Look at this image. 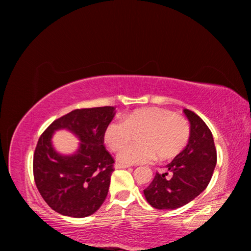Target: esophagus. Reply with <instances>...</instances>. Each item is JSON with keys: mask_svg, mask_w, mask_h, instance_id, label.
Segmentation results:
<instances>
[{"mask_svg": "<svg viewBox=\"0 0 251 251\" xmlns=\"http://www.w3.org/2000/svg\"><path fill=\"white\" fill-rule=\"evenodd\" d=\"M128 167H130V165H125V164H121V163H116V164H115V168H116V169L128 168Z\"/></svg>", "mask_w": 251, "mask_h": 251, "instance_id": "esophagus-1", "label": "esophagus"}]
</instances>
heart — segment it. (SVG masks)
Segmentation results:
<instances>
[{"mask_svg":"<svg viewBox=\"0 0 251 251\" xmlns=\"http://www.w3.org/2000/svg\"><path fill=\"white\" fill-rule=\"evenodd\" d=\"M123 122L113 121L105 127L104 141L113 151H120L143 133L142 146L125 149L117 159L125 165L145 164L161 158H172L184 150L190 127L184 117L160 108L137 109L123 116Z\"/></svg>","mask_w":251,"mask_h":251,"instance_id":"obj_1","label":"heart"}]
</instances>
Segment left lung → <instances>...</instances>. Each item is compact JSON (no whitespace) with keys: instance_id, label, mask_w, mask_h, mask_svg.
Masks as SVG:
<instances>
[{"instance_id":"obj_1","label":"left lung","mask_w":251,"mask_h":251,"mask_svg":"<svg viewBox=\"0 0 251 251\" xmlns=\"http://www.w3.org/2000/svg\"><path fill=\"white\" fill-rule=\"evenodd\" d=\"M190 123L188 144L169 163L167 172L156 173L144 189L146 201L156 209H177L201 195L211 179L217 163L214 137L197 114L184 109Z\"/></svg>"}]
</instances>
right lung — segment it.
<instances>
[{"label": "right lung", "mask_w": 251, "mask_h": 251, "mask_svg": "<svg viewBox=\"0 0 251 251\" xmlns=\"http://www.w3.org/2000/svg\"><path fill=\"white\" fill-rule=\"evenodd\" d=\"M113 106L72 110L54 121L37 142L33 174L46 203L58 214L83 218L94 214L107 196L114 158L104 146V130L115 116ZM66 129L81 143L72 155L53 150L54 131Z\"/></svg>", "instance_id": "1"}]
</instances>
